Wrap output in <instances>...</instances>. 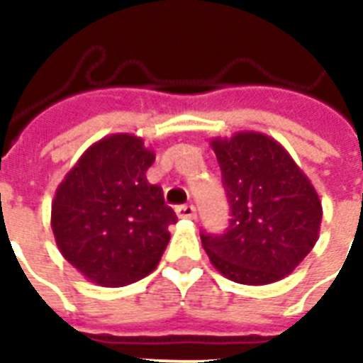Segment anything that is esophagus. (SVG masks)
<instances>
[{"instance_id": "esophagus-1", "label": "esophagus", "mask_w": 363, "mask_h": 363, "mask_svg": "<svg viewBox=\"0 0 363 363\" xmlns=\"http://www.w3.org/2000/svg\"><path fill=\"white\" fill-rule=\"evenodd\" d=\"M175 213L179 218H196V207L194 205H179V207H175Z\"/></svg>"}]
</instances>
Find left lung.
Wrapping results in <instances>:
<instances>
[{"mask_svg":"<svg viewBox=\"0 0 363 363\" xmlns=\"http://www.w3.org/2000/svg\"><path fill=\"white\" fill-rule=\"evenodd\" d=\"M213 150L232 218L222 233L201 232L205 252L239 284L281 281L318 239L322 205L315 188L290 154L262 133L215 139Z\"/></svg>","mask_w":363,"mask_h":363,"instance_id":"left-lung-1","label":"left lung"}]
</instances>
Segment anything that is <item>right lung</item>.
I'll list each match as a JSON object with an SVG mask.
<instances>
[{
    "label": "right lung",
    "mask_w": 363,
    "mask_h": 363,
    "mask_svg": "<svg viewBox=\"0 0 363 363\" xmlns=\"http://www.w3.org/2000/svg\"><path fill=\"white\" fill-rule=\"evenodd\" d=\"M154 154L135 135L92 145L58 186L52 232L60 252L101 286H125L156 269L177 216L147 182Z\"/></svg>",
    "instance_id": "obj_1"
}]
</instances>
